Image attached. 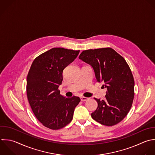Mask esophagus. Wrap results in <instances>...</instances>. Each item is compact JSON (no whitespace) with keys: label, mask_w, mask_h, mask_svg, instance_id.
<instances>
[{"label":"esophagus","mask_w":155,"mask_h":155,"mask_svg":"<svg viewBox=\"0 0 155 155\" xmlns=\"http://www.w3.org/2000/svg\"><path fill=\"white\" fill-rule=\"evenodd\" d=\"M80 97H81V100L82 101H86L88 99V97H84V96H81Z\"/></svg>","instance_id":"1"}]
</instances>
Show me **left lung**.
Segmentation results:
<instances>
[{
  "mask_svg": "<svg viewBox=\"0 0 155 155\" xmlns=\"http://www.w3.org/2000/svg\"><path fill=\"white\" fill-rule=\"evenodd\" d=\"M79 58L93 68L96 81L103 82L107 89L105 98L97 102L91 117L107 126L114 125L127 115L134 99V81L131 71L124 59L111 48L83 51Z\"/></svg>",
  "mask_w": 155,
  "mask_h": 155,
  "instance_id": "1",
  "label": "left lung"
}]
</instances>
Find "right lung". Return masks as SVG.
I'll return each instance as SVG.
<instances>
[{
	"instance_id": "1",
	"label": "right lung",
	"mask_w": 155,
	"mask_h": 155,
	"mask_svg": "<svg viewBox=\"0 0 155 155\" xmlns=\"http://www.w3.org/2000/svg\"><path fill=\"white\" fill-rule=\"evenodd\" d=\"M79 51L51 48L35 58L28 73L29 104L38 120L50 129L59 130L68 124L81 101L77 96H63L58 90L63 80V70L77 58Z\"/></svg>"
}]
</instances>
